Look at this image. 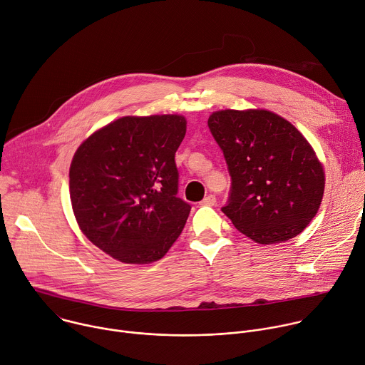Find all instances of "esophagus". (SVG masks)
Here are the masks:
<instances>
[{
	"label": "esophagus",
	"instance_id": "34e87169",
	"mask_svg": "<svg viewBox=\"0 0 365 365\" xmlns=\"http://www.w3.org/2000/svg\"><path fill=\"white\" fill-rule=\"evenodd\" d=\"M202 205H215V195L212 194H208L202 201H201Z\"/></svg>",
	"mask_w": 365,
	"mask_h": 365
}]
</instances>
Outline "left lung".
I'll return each instance as SVG.
<instances>
[{
	"label": "left lung",
	"mask_w": 365,
	"mask_h": 365,
	"mask_svg": "<svg viewBox=\"0 0 365 365\" xmlns=\"http://www.w3.org/2000/svg\"><path fill=\"white\" fill-rule=\"evenodd\" d=\"M208 128L232 177L222 211L259 245L298 236L319 210L325 174L305 136L264 110H218Z\"/></svg>",
	"instance_id": "obj_1"
}]
</instances>
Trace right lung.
Wrapping results in <instances>:
<instances>
[{
	"mask_svg": "<svg viewBox=\"0 0 365 365\" xmlns=\"http://www.w3.org/2000/svg\"><path fill=\"white\" fill-rule=\"evenodd\" d=\"M181 115L123 116L92 133L68 171L73 212L83 235L113 259L160 260L181 235L191 205L178 192Z\"/></svg>",
	"mask_w": 365,
	"mask_h": 365,
	"instance_id": "right-lung-1",
	"label": "right lung"
}]
</instances>
